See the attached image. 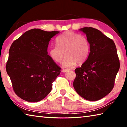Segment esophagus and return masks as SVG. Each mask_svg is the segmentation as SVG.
<instances>
[{
	"label": "esophagus",
	"mask_w": 127,
	"mask_h": 127,
	"mask_svg": "<svg viewBox=\"0 0 127 127\" xmlns=\"http://www.w3.org/2000/svg\"><path fill=\"white\" fill-rule=\"evenodd\" d=\"M68 70H68V69H63L62 70V72L65 73V72H67L68 71Z\"/></svg>",
	"instance_id": "1"
}]
</instances>
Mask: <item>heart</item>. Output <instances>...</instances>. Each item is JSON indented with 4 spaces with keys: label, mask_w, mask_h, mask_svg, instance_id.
Here are the masks:
<instances>
[{
    "label": "heart",
    "mask_w": 127,
    "mask_h": 127,
    "mask_svg": "<svg viewBox=\"0 0 127 127\" xmlns=\"http://www.w3.org/2000/svg\"><path fill=\"white\" fill-rule=\"evenodd\" d=\"M57 45L49 48L48 54L56 63H61L66 55L63 66L70 68L82 64L86 60L90 51V44L84 36L71 31L64 32L56 39Z\"/></svg>",
    "instance_id": "heart-1"
}]
</instances>
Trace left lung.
<instances>
[{
	"label": "left lung",
	"instance_id": "8db88e82",
	"mask_svg": "<svg viewBox=\"0 0 127 127\" xmlns=\"http://www.w3.org/2000/svg\"><path fill=\"white\" fill-rule=\"evenodd\" d=\"M90 53L81 67L75 69L73 87L79 95L89 101H97L113 90L120 68L114 42L97 29L83 27Z\"/></svg>",
	"mask_w": 127,
	"mask_h": 127
}]
</instances>
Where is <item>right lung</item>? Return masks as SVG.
Returning a JSON list of instances; mask_svg holds the SVG:
<instances>
[{
  "label": "right lung",
  "instance_id": "obj_1",
  "mask_svg": "<svg viewBox=\"0 0 127 127\" xmlns=\"http://www.w3.org/2000/svg\"><path fill=\"white\" fill-rule=\"evenodd\" d=\"M59 32L31 29L12 43L6 70L14 92L22 99L38 102L50 92L61 68L47 50L51 38Z\"/></svg>",
  "mask_w": 127,
  "mask_h": 127
}]
</instances>
